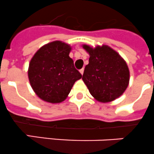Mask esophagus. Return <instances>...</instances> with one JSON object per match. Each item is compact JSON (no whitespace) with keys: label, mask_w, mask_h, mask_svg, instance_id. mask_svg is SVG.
Wrapping results in <instances>:
<instances>
[{"label":"esophagus","mask_w":154,"mask_h":154,"mask_svg":"<svg viewBox=\"0 0 154 154\" xmlns=\"http://www.w3.org/2000/svg\"><path fill=\"white\" fill-rule=\"evenodd\" d=\"M83 71H84V68H81V69L80 70V72L81 74H83Z\"/></svg>","instance_id":"obj_1"}]
</instances>
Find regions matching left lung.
Returning a JSON list of instances; mask_svg holds the SVG:
<instances>
[{
  "instance_id": "left-lung-1",
  "label": "left lung",
  "mask_w": 154,
  "mask_h": 154,
  "mask_svg": "<svg viewBox=\"0 0 154 154\" xmlns=\"http://www.w3.org/2000/svg\"><path fill=\"white\" fill-rule=\"evenodd\" d=\"M83 47L89 53V59L82 79L91 95L101 102L120 97L129 85V71L126 62L107 46Z\"/></svg>"
}]
</instances>
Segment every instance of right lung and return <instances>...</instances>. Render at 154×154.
<instances>
[{
	"instance_id": "add662e5",
	"label": "right lung",
	"mask_w": 154,
	"mask_h": 154,
	"mask_svg": "<svg viewBox=\"0 0 154 154\" xmlns=\"http://www.w3.org/2000/svg\"><path fill=\"white\" fill-rule=\"evenodd\" d=\"M71 47L56 41L37 50L28 68L33 90L44 101L60 103L66 99L73 85L82 77L69 57Z\"/></svg>"
}]
</instances>
